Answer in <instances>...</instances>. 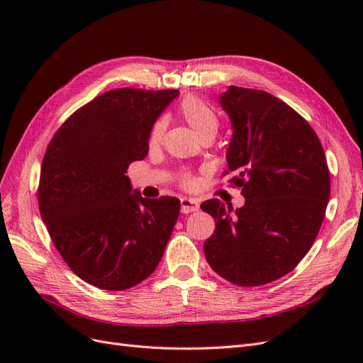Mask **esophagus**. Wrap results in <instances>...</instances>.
Segmentation results:
<instances>
[{"mask_svg":"<svg viewBox=\"0 0 363 363\" xmlns=\"http://www.w3.org/2000/svg\"><path fill=\"white\" fill-rule=\"evenodd\" d=\"M180 203H182V213H186V215L196 212L200 208L199 201L194 199H182Z\"/></svg>","mask_w":363,"mask_h":363,"instance_id":"esophagus-1","label":"esophagus"}]
</instances>
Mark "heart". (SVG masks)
Listing matches in <instances>:
<instances>
[{
    "mask_svg": "<svg viewBox=\"0 0 363 363\" xmlns=\"http://www.w3.org/2000/svg\"><path fill=\"white\" fill-rule=\"evenodd\" d=\"M179 113L184 123L194 130V133L200 139L204 136L216 135L218 127H219V116L215 108L207 101H204L203 98L196 95L186 96L179 106ZM163 128L164 125L162 119H157L156 123L151 125L150 135H148V144L151 147L157 145L160 142L163 136ZM180 182L184 188H191L192 186V177L189 174H183Z\"/></svg>",
    "mask_w": 363,
    "mask_h": 363,
    "instance_id": "heart-1",
    "label": "heart"
}]
</instances>
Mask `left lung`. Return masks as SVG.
Here are the masks:
<instances>
[{"label":"left lung","instance_id":"1","mask_svg":"<svg viewBox=\"0 0 363 363\" xmlns=\"http://www.w3.org/2000/svg\"><path fill=\"white\" fill-rule=\"evenodd\" d=\"M219 103L232 119L228 182L245 204H201L215 218L204 242L212 269L238 286H260L291 272L311 250L330 199L325 155L309 123L265 91L230 86Z\"/></svg>","mask_w":363,"mask_h":363}]
</instances>
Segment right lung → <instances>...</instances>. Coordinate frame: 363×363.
Returning a JSON list of instances; mask_svg holds the SVG:
<instances>
[{
    "instance_id": "add662e5",
    "label": "right lung",
    "mask_w": 363,
    "mask_h": 363,
    "mask_svg": "<svg viewBox=\"0 0 363 363\" xmlns=\"http://www.w3.org/2000/svg\"><path fill=\"white\" fill-rule=\"evenodd\" d=\"M179 91L121 87L95 96L59 127L42 160L38 203L74 274L124 291L159 265L180 200L131 194L128 164L148 155L151 125Z\"/></svg>"
}]
</instances>
